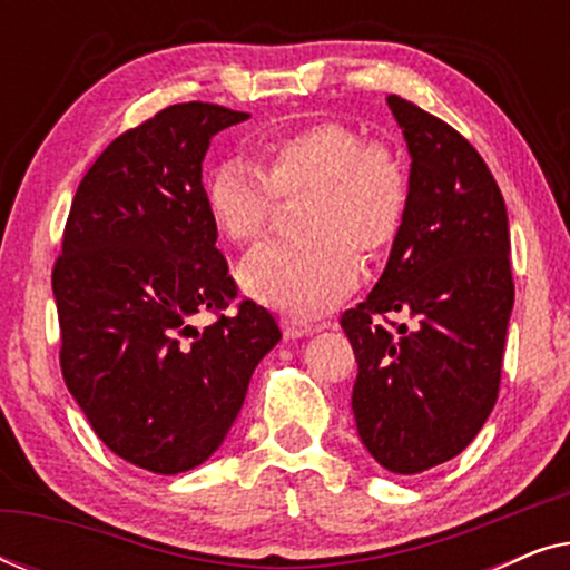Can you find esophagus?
<instances>
[{"instance_id":"34e87169","label":"esophagus","mask_w":570,"mask_h":570,"mask_svg":"<svg viewBox=\"0 0 570 570\" xmlns=\"http://www.w3.org/2000/svg\"><path fill=\"white\" fill-rule=\"evenodd\" d=\"M283 332L287 334V337H303V334L314 332V324L311 322H303V318H293V316H285L283 322Z\"/></svg>"}]
</instances>
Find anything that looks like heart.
<instances>
[{"mask_svg":"<svg viewBox=\"0 0 570 570\" xmlns=\"http://www.w3.org/2000/svg\"><path fill=\"white\" fill-rule=\"evenodd\" d=\"M298 194L301 238L254 252L240 264V285L269 306L311 316L353 291L357 259L373 264L394 246L407 217L410 178L394 147L322 119L264 139L254 163H220L205 186L209 217L238 246L259 244L275 199Z\"/></svg>","mask_w":570,"mask_h":570,"instance_id":"heart-1","label":"heart"}]
</instances>
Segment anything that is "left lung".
Wrapping results in <instances>:
<instances>
[{
    "instance_id": "8db88e82",
    "label": "left lung",
    "mask_w": 570,
    "mask_h": 570,
    "mask_svg": "<svg viewBox=\"0 0 570 570\" xmlns=\"http://www.w3.org/2000/svg\"><path fill=\"white\" fill-rule=\"evenodd\" d=\"M412 155L410 205L368 298L342 314L371 456L417 474L470 446L501 389L513 308L509 215L480 153L439 116L386 96ZM409 318L400 325L393 316Z\"/></svg>"
}]
</instances>
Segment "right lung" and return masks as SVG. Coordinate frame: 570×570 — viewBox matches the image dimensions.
Instances as JSON below:
<instances>
[{"mask_svg":"<svg viewBox=\"0 0 570 570\" xmlns=\"http://www.w3.org/2000/svg\"><path fill=\"white\" fill-rule=\"evenodd\" d=\"M246 119L189 100L116 137L77 186L53 262L65 384L98 439L155 474L209 459L283 337L252 298L225 314L238 285L202 186L209 139ZM197 313L216 322L197 331Z\"/></svg>","mask_w":570,"mask_h":570,"instance_id":"right-lung-1","label":"right lung"}]
</instances>
